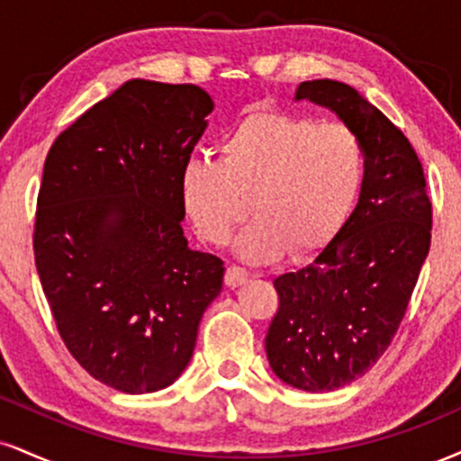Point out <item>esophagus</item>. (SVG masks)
I'll list each match as a JSON object with an SVG mask.
<instances>
[{
	"instance_id": "1",
	"label": "esophagus",
	"mask_w": 461,
	"mask_h": 461,
	"mask_svg": "<svg viewBox=\"0 0 461 461\" xmlns=\"http://www.w3.org/2000/svg\"><path fill=\"white\" fill-rule=\"evenodd\" d=\"M247 281H249V273L245 268H240V266H230V268L225 270V285L231 287V290L238 285L247 284Z\"/></svg>"
}]
</instances>
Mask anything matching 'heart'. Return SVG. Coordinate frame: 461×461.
Returning a JSON list of instances; mask_svg holds the SVG:
<instances>
[{
    "label": "heart",
    "mask_w": 461,
    "mask_h": 461,
    "mask_svg": "<svg viewBox=\"0 0 461 461\" xmlns=\"http://www.w3.org/2000/svg\"><path fill=\"white\" fill-rule=\"evenodd\" d=\"M365 148L350 126L318 124L276 111H249L225 132L219 160L193 157L180 169L182 208L203 240L225 245L245 219L234 251L253 264L287 249H324L350 216L365 182Z\"/></svg>",
    "instance_id": "obj_1"
}]
</instances>
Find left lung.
<instances>
[{
	"label": "left lung",
	"mask_w": 461,
	"mask_h": 461,
	"mask_svg": "<svg viewBox=\"0 0 461 461\" xmlns=\"http://www.w3.org/2000/svg\"><path fill=\"white\" fill-rule=\"evenodd\" d=\"M296 101L332 111L365 148L358 203L312 264L275 279L279 312L266 357L281 382L309 393L350 384L384 354L429 253L431 202L403 132L341 81H303Z\"/></svg>",
	"instance_id": "1"
}]
</instances>
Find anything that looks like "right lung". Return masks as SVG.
<instances>
[{
	"instance_id": "1",
	"label": "right lung",
	"mask_w": 461,
	"mask_h": 461,
	"mask_svg": "<svg viewBox=\"0 0 461 461\" xmlns=\"http://www.w3.org/2000/svg\"><path fill=\"white\" fill-rule=\"evenodd\" d=\"M212 109L197 86L131 79L44 160L38 276L68 352L111 389L174 384L223 287V262L188 247L177 191Z\"/></svg>"
}]
</instances>
